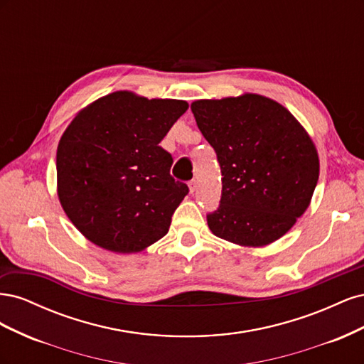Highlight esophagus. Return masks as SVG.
<instances>
[{"instance_id": "34e87169", "label": "esophagus", "mask_w": 364, "mask_h": 364, "mask_svg": "<svg viewBox=\"0 0 364 364\" xmlns=\"http://www.w3.org/2000/svg\"><path fill=\"white\" fill-rule=\"evenodd\" d=\"M188 188H190V193H194L196 188H197V182H196V181H191V182L188 183Z\"/></svg>"}]
</instances>
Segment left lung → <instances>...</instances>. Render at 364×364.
Segmentation results:
<instances>
[{"label":"left lung","mask_w":364,"mask_h":364,"mask_svg":"<svg viewBox=\"0 0 364 364\" xmlns=\"http://www.w3.org/2000/svg\"><path fill=\"white\" fill-rule=\"evenodd\" d=\"M197 127L222 167V200L208 214L218 238L262 247L285 235L310 206L318 179L311 136L278 102L246 92L191 103Z\"/></svg>","instance_id":"left-lung-1"}]
</instances>
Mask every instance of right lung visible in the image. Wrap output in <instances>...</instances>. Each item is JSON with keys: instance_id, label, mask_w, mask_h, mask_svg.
<instances>
[{"instance_id": "1", "label": "right lung", "mask_w": 364, "mask_h": 364, "mask_svg": "<svg viewBox=\"0 0 364 364\" xmlns=\"http://www.w3.org/2000/svg\"><path fill=\"white\" fill-rule=\"evenodd\" d=\"M188 109L173 98L115 91L83 107L58 146V197L91 243L136 253L168 232L188 186L170 176L159 142Z\"/></svg>"}]
</instances>
